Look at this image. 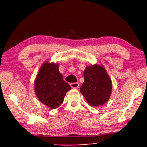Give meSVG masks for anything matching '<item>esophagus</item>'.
<instances>
[{"label": "esophagus", "instance_id": "34e87169", "mask_svg": "<svg viewBox=\"0 0 147 147\" xmlns=\"http://www.w3.org/2000/svg\"><path fill=\"white\" fill-rule=\"evenodd\" d=\"M70 86H71L72 88H77L79 87V84L78 82H76V83H71L70 84Z\"/></svg>", "mask_w": 147, "mask_h": 147}]
</instances>
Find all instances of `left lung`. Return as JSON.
Here are the masks:
<instances>
[{
  "label": "left lung",
  "mask_w": 147,
  "mask_h": 147,
  "mask_svg": "<svg viewBox=\"0 0 147 147\" xmlns=\"http://www.w3.org/2000/svg\"><path fill=\"white\" fill-rule=\"evenodd\" d=\"M84 82L80 92L91 106H98L108 102L112 90V82L102 65L86 66L84 72Z\"/></svg>",
  "instance_id": "8db88e82"
}]
</instances>
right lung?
<instances>
[{
	"instance_id": "add662e5",
	"label": "right lung",
	"mask_w": 147,
	"mask_h": 147,
	"mask_svg": "<svg viewBox=\"0 0 147 147\" xmlns=\"http://www.w3.org/2000/svg\"><path fill=\"white\" fill-rule=\"evenodd\" d=\"M34 89L38 100L53 109L63 103L65 94L71 87L63 79L58 64L45 61L35 79Z\"/></svg>"
}]
</instances>
